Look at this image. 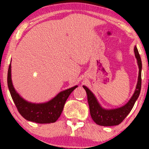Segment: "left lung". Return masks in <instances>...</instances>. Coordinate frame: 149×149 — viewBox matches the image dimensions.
Here are the masks:
<instances>
[{"label": "left lung", "mask_w": 149, "mask_h": 149, "mask_svg": "<svg viewBox=\"0 0 149 149\" xmlns=\"http://www.w3.org/2000/svg\"><path fill=\"white\" fill-rule=\"evenodd\" d=\"M11 61L8 72V86L13 102L24 118L37 123H52L56 122L62 112L64 106L70 94L77 87L66 89L45 102L34 103L23 98L15 88L12 80Z\"/></svg>", "instance_id": "8db88e82"}]
</instances>
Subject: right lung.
Listing matches in <instances>:
<instances>
[{
  "label": "right lung",
  "mask_w": 149,
  "mask_h": 149,
  "mask_svg": "<svg viewBox=\"0 0 149 149\" xmlns=\"http://www.w3.org/2000/svg\"><path fill=\"white\" fill-rule=\"evenodd\" d=\"M135 57H136V62H137L138 68H139V73H138L137 83H136V88L132 96L130 99L129 101L121 107L113 109H104L102 105L97 100L96 96L88 87L83 86L88 95V101L90 107V115L93 120L99 125L102 126H113L117 125L120 123L128 115L131 111L132 109L134 107V104L136 100L139 97V95L141 91V57H140L139 52L137 49L134 50Z\"/></svg>",
  "instance_id": "right-lung-1"
}]
</instances>
